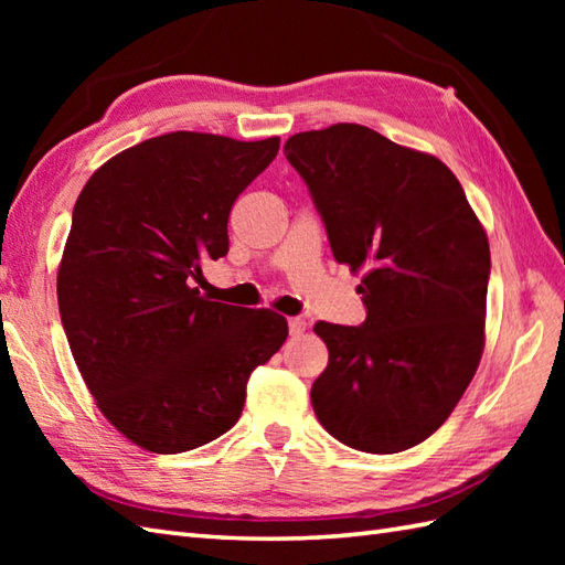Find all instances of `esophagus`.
Returning a JSON list of instances; mask_svg holds the SVG:
<instances>
[{
    "mask_svg": "<svg viewBox=\"0 0 565 565\" xmlns=\"http://www.w3.org/2000/svg\"><path fill=\"white\" fill-rule=\"evenodd\" d=\"M306 328H308V322L303 318H289L291 334H301V332H306Z\"/></svg>",
    "mask_w": 565,
    "mask_h": 565,
    "instance_id": "obj_1",
    "label": "esophagus"
}]
</instances>
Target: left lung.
I'll list each match as a JSON object with an SVG mask.
<instances>
[{
  "label": "left lung",
  "mask_w": 565,
  "mask_h": 565,
  "mask_svg": "<svg viewBox=\"0 0 565 565\" xmlns=\"http://www.w3.org/2000/svg\"><path fill=\"white\" fill-rule=\"evenodd\" d=\"M332 255L364 271L359 328L316 322L328 369L310 388L334 439L398 454L451 415L483 354L490 247L459 179L431 154L334 124L284 146Z\"/></svg>",
  "instance_id": "obj_1"
}]
</instances>
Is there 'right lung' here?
<instances>
[{
    "mask_svg": "<svg viewBox=\"0 0 565 565\" xmlns=\"http://www.w3.org/2000/svg\"><path fill=\"white\" fill-rule=\"evenodd\" d=\"M279 138L177 134L118 152L84 184L57 269L72 356L106 419L138 447L182 454L231 429L249 374L289 326L209 301L201 264L227 255L235 199Z\"/></svg>",
    "mask_w": 565,
    "mask_h": 565,
    "instance_id": "obj_1",
    "label": "right lung"
}]
</instances>
